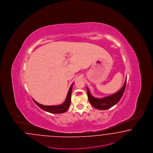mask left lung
<instances>
[{
  "label": "left lung",
  "instance_id": "obj_1",
  "mask_svg": "<svg viewBox=\"0 0 153 153\" xmlns=\"http://www.w3.org/2000/svg\"><path fill=\"white\" fill-rule=\"evenodd\" d=\"M126 82H127V78L125 80L123 87L120 89L118 92L103 99L94 98V97L91 96V94H90V92L89 91L87 87V94H88L89 102L94 108L99 109V110H106L111 108L112 106H113L114 105L117 104L119 101V100L122 98L126 89Z\"/></svg>",
  "mask_w": 153,
  "mask_h": 153
}]
</instances>
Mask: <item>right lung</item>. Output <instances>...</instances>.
Listing matches in <instances>:
<instances>
[{"label":"right lung","mask_w":153,"mask_h":153,"mask_svg":"<svg viewBox=\"0 0 153 153\" xmlns=\"http://www.w3.org/2000/svg\"><path fill=\"white\" fill-rule=\"evenodd\" d=\"M73 83L71 84L70 88L69 89V92L68 94V96L66 97V100L64 102L60 105L58 106H45L42 105L41 104L38 103L36 102L35 100H33L34 102L36 105H38L40 108L44 110L45 111L49 112L51 113L54 114H61L65 113L68 110L69 108L70 102H71V91H72V88H73Z\"/></svg>","instance_id":"right-lung-1"}]
</instances>
